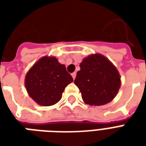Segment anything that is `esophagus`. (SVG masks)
Returning a JSON list of instances; mask_svg holds the SVG:
<instances>
[{
	"instance_id": "1",
	"label": "esophagus",
	"mask_w": 146,
	"mask_h": 146,
	"mask_svg": "<svg viewBox=\"0 0 146 146\" xmlns=\"http://www.w3.org/2000/svg\"><path fill=\"white\" fill-rule=\"evenodd\" d=\"M76 73H72V76H73V80H75V78H76Z\"/></svg>"
}]
</instances>
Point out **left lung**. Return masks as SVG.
Returning <instances> with one entry per match:
<instances>
[{
	"instance_id": "1",
	"label": "left lung",
	"mask_w": 146,
	"mask_h": 146,
	"mask_svg": "<svg viewBox=\"0 0 146 146\" xmlns=\"http://www.w3.org/2000/svg\"><path fill=\"white\" fill-rule=\"evenodd\" d=\"M74 80L84 102L90 106H103L115 98L120 88L118 70L104 55L91 54L80 64Z\"/></svg>"
}]
</instances>
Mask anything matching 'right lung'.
Masks as SVG:
<instances>
[{"instance_id": "obj_1", "label": "right lung", "mask_w": 146, "mask_h": 146, "mask_svg": "<svg viewBox=\"0 0 146 146\" xmlns=\"http://www.w3.org/2000/svg\"><path fill=\"white\" fill-rule=\"evenodd\" d=\"M73 81L65 65L59 63L55 57L44 56L28 71L25 86L37 104L50 106L60 100L65 88Z\"/></svg>"}]
</instances>
